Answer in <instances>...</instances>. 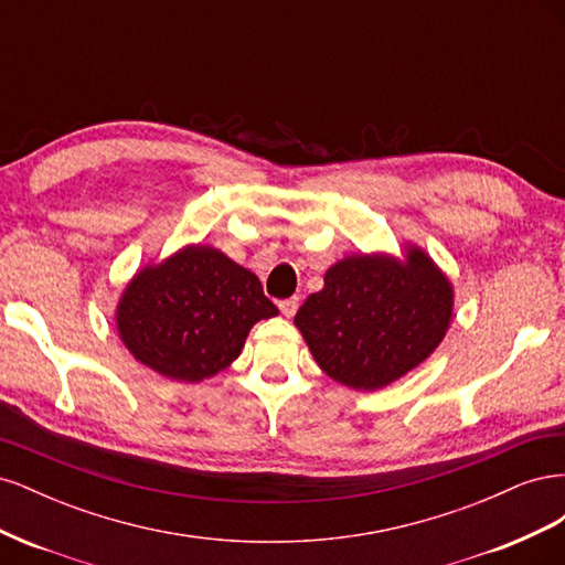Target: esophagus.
Returning <instances> with one entry per match:
<instances>
[{"mask_svg":"<svg viewBox=\"0 0 565 565\" xmlns=\"http://www.w3.org/2000/svg\"><path fill=\"white\" fill-rule=\"evenodd\" d=\"M297 309H299V299H297V297L282 299V301H280V311H282L285 318H292V316L297 313Z\"/></svg>","mask_w":565,"mask_h":565,"instance_id":"obj_1","label":"esophagus"}]
</instances>
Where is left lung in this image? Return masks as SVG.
I'll return each instance as SVG.
<instances>
[{
	"label": "left lung",
	"mask_w": 565,
	"mask_h": 565,
	"mask_svg": "<svg viewBox=\"0 0 565 565\" xmlns=\"http://www.w3.org/2000/svg\"><path fill=\"white\" fill-rule=\"evenodd\" d=\"M322 280L295 324L318 367L349 388L377 391L398 382L450 330L452 280L415 243H403L401 254H349Z\"/></svg>",
	"instance_id": "1"
}]
</instances>
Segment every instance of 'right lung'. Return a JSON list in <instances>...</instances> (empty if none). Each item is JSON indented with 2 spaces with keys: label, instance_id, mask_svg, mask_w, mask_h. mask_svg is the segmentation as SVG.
<instances>
[{
  "label": "right lung",
  "instance_id": "add662e5",
  "mask_svg": "<svg viewBox=\"0 0 565 565\" xmlns=\"http://www.w3.org/2000/svg\"><path fill=\"white\" fill-rule=\"evenodd\" d=\"M278 309L254 273L191 243L134 273L115 306L119 341L167 380H212L243 353L249 330Z\"/></svg>",
  "mask_w": 565,
  "mask_h": 565
}]
</instances>
